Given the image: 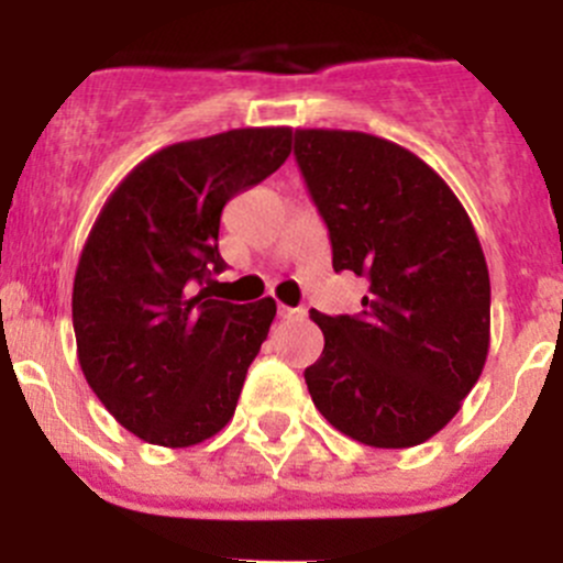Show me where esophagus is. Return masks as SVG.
Listing matches in <instances>:
<instances>
[{
    "instance_id": "1",
    "label": "esophagus",
    "mask_w": 563,
    "mask_h": 563,
    "mask_svg": "<svg viewBox=\"0 0 563 563\" xmlns=\"http://www.w3.org/2000/svg\"><path fill=\"white\" fill-rule=\"evenodd\" d=\"M277 316H280L283 321H294V318H305V316H308V310L286 308V305H280V308H277Z\"/></svg>"
}]
</instances>
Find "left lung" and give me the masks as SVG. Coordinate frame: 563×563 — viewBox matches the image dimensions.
I'll return each mask as SVG.
<instances>
[{
	"label": "left lung",
	"instance_id": "8db88e82",
	"mask_svg": "<svg viewBox=\"0 0 563 563\" xmlns=\"http://www.w3.org/2000/svg\"><path fill=\"white\" fill-rule=\"evenodd\" d=\"M294 155L329 229L334 272L367 280L356 316L310 310L323 332L305 371L310 397L360 444H422L460 411L490 349L479 236L450 185L400 144L297 130Z\"/></svg>",
	"mask_w": 563,
	"mask_h": 563
}]
</instances>
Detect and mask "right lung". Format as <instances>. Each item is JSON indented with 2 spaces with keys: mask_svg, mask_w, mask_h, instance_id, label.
Instances as JSON below:
<instances>
[{
  "mask_svg": "<svg viewBox=\"0 0 563 563\" xmlns=\"http://www.w3.org/2000/svg\"><path fill=\"white\" fill-rule=\"evenodd\" d=\"M291 155V128H240L141 161L108 196L73 280L78 362L122 428L192 446L229 424L275 299H209L223 207Z\"/></svg>",
  "mask_w": 563,
  "mask_h": 563,
  "instance_id": "add662e5",
  "label": "right lung"
}]
</instances>
